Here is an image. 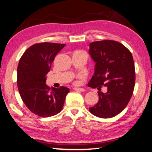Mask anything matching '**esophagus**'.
I'll return each instance as SVG.
<instances>
[{
  "label": "esophagus",
  "instance_id": "obj_1",
  "mask_svg": "<svg viewBox=\"0 0 152 152\" xmlns=\"http://www.w3.org/2000/svg\"><path fill=\"white\" fill-rule=\"evenodd\" d=\"M73 90L75 91H79V92H84V91H85V90H84L83 88H77V87L73 88Z\"/></svg>",
  "mask_w": 152,
  "mask_h": 152
}]
</instances>
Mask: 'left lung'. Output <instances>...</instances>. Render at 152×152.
Wrapping results in <instances>:
<instances>
[{
  "instance_id": "left-lung-1",
  "label": "left lung",
  "mask_w": 152,
  "mask_h": 152,
  "mask_svg": "<svg viewBox=\"0 0 152 152\" xmlns=\"http://www.w3.org/2000/svg\"><path fill=\"white\" fill-rule=\"evenodd\" d=\"M89 53L96 63L94 73L88 86L97 88L99 102L89 111L100 118L118 115L127 106L134 90L135 70L131 52L122 43L111 40L90 44ZM103 85L107 91L103 93Z\"/></svg>"
}]
</instances>
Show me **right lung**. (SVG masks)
I'll list each match as a JSON object with an SVG mask.
<instances>
[{
    "label": "right lung",
    "mask_w": 152,
    "mask_h": 152,
    "mask_svg": "<svg viewBox=\"0 0 152 152\" xmlns=\"http://www.w3.org/2000/svg\"><path fill=\"white\" fill-rule=\"evenodd\" d=\"M65 44L37 43L28 48L21 57L17 71L20 96L27 108L36 115L48 118L61 111L69 92L66 87L50 88L46 85V75L55 56Z\"/></svg>",
    "instance_id": "obj_1"
}]
</instances>
